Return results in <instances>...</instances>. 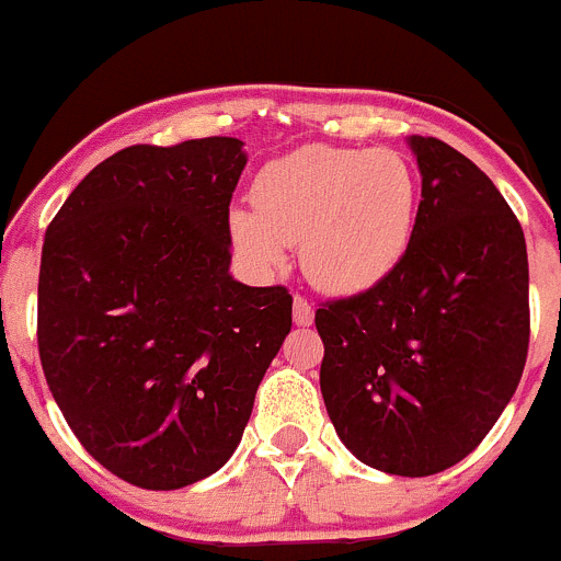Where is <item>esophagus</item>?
<instances>
[{"label":"esophagus","instance_id":"34e87169","mask_svg":"<svg viewBox=\"0 0 561 561\" xmlns=\"http://www.w3.org/2000/svg\"><path fill=\"white\" fill-rule=\"evenodd\" d=\"M291 320H295V325H311L314 323V306L306 297L297 295L291 300Z\"/></svg>","mask_w":561,"mask_h":561}]
</instances>
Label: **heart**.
<instances>
[{
    "label": "heart",
    "mask_w": 561,
    "mask_h": 561,
    "mask_svg": "<svg viewBox=\"0 0 561 561\" xmlns=\"http://www.w3.org/2000/svg\"><path fill=\"white\" fill-rule=\"evenodd\" d=\"M419 176L390 148L304 146L266 162L252 205L232 207L230 236L241 255L272 270L300 244V266L331 295L379 286L415 232Z\"/></svg>",
    "instance_id": "b5f03b06"
}]
</instances>
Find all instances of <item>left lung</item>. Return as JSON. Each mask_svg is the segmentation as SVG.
I'll use <instances>...</instances> for the list:
<instances>
[{"mask_svg": "<svg viewBox=\"0 0 561 561\" xmlns=\"http://www.w3.org/2000/svg\"><path fill=\"white\" fill-rule=\"evenodd\" d=\"M421 171L415 232L379 286L323 304L320 390L362 463L444 472L512 401L528 356V252L494 182L435 137H410Z\"/></svg>", "mask_w": 561, "mask_h": 561, "instance_id": "left-lung-1", "label": "left lung"}]
</instances>
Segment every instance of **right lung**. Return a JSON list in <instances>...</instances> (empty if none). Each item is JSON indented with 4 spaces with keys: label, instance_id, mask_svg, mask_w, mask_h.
I'll use <instances>...</instances> for the list:
<instances>
[{
    "label": "right lung",
    "instance_id": "right-lung-1",
    "mask_svg": "<svg viewBox=\"0 0 561 561\" xmlns=\"http://www.w3.org/2000/svg\"><path fill=\"white\" fill-rule=\"evenodd\" d=\"M244 142L131 146L95 165L49 221L38 356L92 458L171 492L236 453L291 329L284 286L230 275V199Z\"/></svg>",
    "mask_w": 561,
    "mask_h": 561
}]
</instances>
